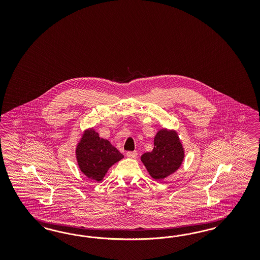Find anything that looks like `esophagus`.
Here are the masks:
<instances>
[{
    "mask_svg": "<svg viewBox=\"0 0 260 260\" xmlns=\"http://www.w3.org/2000/svg\"><path fill=\"white\" fill-rule=\"evenodd\" d=\"M137 151H127L126 152V156L129 158H135L137 157Z\"/></svg>",
    "mask_w": 260,
    "mask_h": 260,
    "instance_id": "34e87169",
    "label": "esophagus"
}]
</instances>
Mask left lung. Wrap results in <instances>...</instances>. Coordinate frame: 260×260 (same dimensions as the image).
<instances>
[{"instance_id":"left-lung-1","label":"left lung","mask_w":260,"mask_h":260,"mask_svg":"<svg viewBox=\"0 0 260 260\" xmlns=\"http://www.w3.org/2000/svg\"><path fill=\"white\" fill-rule=\"evenodd\" d=\"M185 151L175 131L162 128L154 137V148L141 156L150 176L162 180L175 173L181 166Z\"/></svg>"}]
</instances>
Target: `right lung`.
Wrapping results in <instances>:
<instances>
[{
  "label": "right lung",
  "instance_id": "obj_1",
  "mask_svg": "<svg viewBox=\"0 0 260 260\" xmlns=\"http://www.w3.org/2000/svg\"><path fill=\"white\" fill-rule=\"evenodd\" d=\"M75 153L81 172L97 182L102 181L110 167L124 158L110 141L100 138L94 128L84 132Z\"/></svg>",
  "mask_w": 260,
  "mask_h": 260
}]
</instances>
